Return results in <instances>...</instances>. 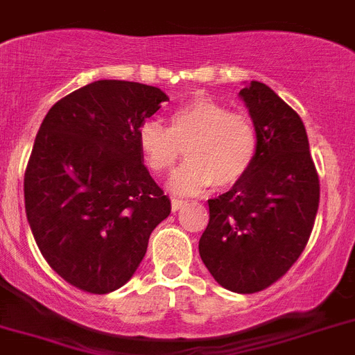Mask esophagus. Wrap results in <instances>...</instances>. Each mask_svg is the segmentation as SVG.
<instances>
[{
    "mask_svg": "<svg viewBox=\"0 0 355 355\" xmlns=\"http://www.w3.org/2000/svg\"><path fill=\"white\" fill-rule=\"evenodd\" d=\"M184 205H186V202H184V200H177V198L171 200V211H178V209H182Z\"/></svg>",
    "mask_w": 355,
    "mask_h": 355,
    "instance_id": "1",
    "label": "esophagus"
}]
</instances>
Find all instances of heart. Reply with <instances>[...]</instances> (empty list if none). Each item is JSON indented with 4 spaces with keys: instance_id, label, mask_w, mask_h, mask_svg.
Masks as SVG:
<instances>
[{
    "instance_id": "b5f03b06",
    "label": "heart",
    "mask_w": 355,
    "mask_h": 355,
    "mask_svg": "<svg viewBox=\"0 0 355 355\" xmlns=\"http://www.w3.org/2000/svg\"><path fill=\"white\" fill-rule=\"evenodd\" d=\"M137 146L150 171H171L186 148V164L169 187L178 195H195L205 187H232L243 180L257 157L259 135L246 114L230 112L211 98H195L175 109L169 128L157 119L139 126Z\"/></svg>"
}]
</instances>
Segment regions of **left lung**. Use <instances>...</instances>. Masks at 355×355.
Returning <instances> with one entry per match:
<instances>
[{
    "mask_svg": "<svg viewBox=\"0 0 355 355\" xmlns=\"http://www.w3.org/2000/svg\"><path fill=\"white\" fill-rule=\"evenodd\" d=\"M257 128V157L232 189L209 200L200 257L234 293L266 289L295 264L309 241L320 180L300 116L266 84L239 91Z\"/></svg>",
    "mask_w": 355,
    "mask_h": 355,
    "instance_id": "left-lung-1",
    "label": "left lung"
}]
</instances>
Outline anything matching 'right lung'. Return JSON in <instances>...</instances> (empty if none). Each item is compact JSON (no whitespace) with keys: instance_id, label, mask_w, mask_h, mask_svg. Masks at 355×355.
<instances>
[{"instance_id":"obj_1","label":"right lung","mask_w":355,"mask_h":355,"mask_svg":"<svg viewBox=\"0 0 355 355\" xmlns=\"http://www.w3.org/2000/svg\"><path fill=\"white\" fill-rule=\"evenodd\" d=\"M166 100L152 85L98 80L58 100L37 132L26 218L46 263L82 291L126 284L171 212L137 146L139 126Z\"/></svg>"}]
</instances>
